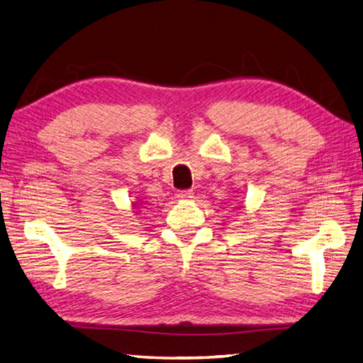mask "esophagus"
Here are the masks:
<instances>
[{"instance_id": "1", "label": "esophagus", "mask_w": 363, "mask_h": 363, "mask_svg": "<svg viewBox=\"0 0 363 363\" xmlns=\"http://www.w3.org/2000/svg\"><path fill=\"white\" fill-rule=\"evenodd\" d=\"M176 196H177V199H181V200H189V199H192V196H194V192H192V190H179V192L176 194Z\"/></svg>"}]
</instances>
